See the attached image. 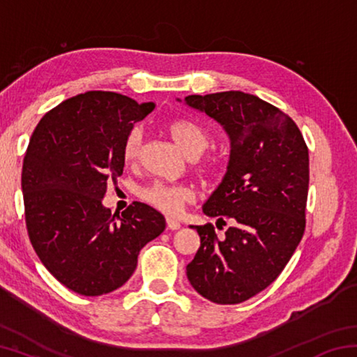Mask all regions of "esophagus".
I'll return each mask as SVG.
<instances>
[{"instance_id": "1", "label": "esophagus", "mask_w": 357, "mask_h": 357, "mask_svg": "<svg viewBox=\"0 0 357 357\" xmlns=\"http://www.w3.org/2000/svg\"><path fill=\"white\" fill-rule=\"evenodd\" d=\"M167 227L170 229H179L181 222L178 219H173V217H167Z\"/></svg>"}]
</instances>
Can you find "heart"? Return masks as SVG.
<instances>
[{
    "instance_id": "b5f03b06",
    "label": "heart",
    "mask_w": 357,
    "mask_h": 357,
    "mask_svg": "<svg viewBox=\"0 0 357 357\" xmlns=\"http://www.w3.org/2000/svg\"><path fill=\"white\" fill-rule=\"evenodd\" d=\"M167 130L170 132L173 140L183 148L187 154L197 157L204 153V149L209 146L211 138L208 132L200 126L187 119H174L167 124ZM142 149V130L135 128L132 129L126 137L123 144V159L126 164H134L138 159ZM206 168H213L214 162H208ZM193 192L190 187L184 184L173 183H153L140 190V198L151 206L157 208L162 213L176 214L184 206V203L190 202Z\"/></svg>"
}]
</instances>
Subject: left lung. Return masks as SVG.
<instances>
[{"label": "left lung", "mask_w": 357, "mask_h": 357, "mask_svg": "<svg viewBox=\"0 0 357 357\" xmlns=\"http://www.w3.org/2000/svg\"><path fill=\"white\" fill-rule=\"evenodd\" d=\"M184 104L219 123L229 138L227 173L203 213L234 222L222 238L211 223L190 225L200 249L187 264V279L215 304H239L269 287L301 243L309 149L288 114L253 94H193Z\"/></svg>", "instance_id": "1"}]
</instances>
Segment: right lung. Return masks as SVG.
<instances>
[{"label":"right lung","mask_w":357,"mask_h":357,"mask_svg":"<svg viewBox=\"0 0 357 357\" xmlns=\"http://www.w3.org/2000/svg\"><path fill=\"white\" fill-rule=\"evenodd\" d=\"M154 102L88 91L40 119L29 140L22 190L29 241L58 282L83 296L112 293L134 274L138 253L165 229V217L135 202L123 214L102 204L123 174V144Z\"/></svg>","instance_id":"1"}]
</instances>
